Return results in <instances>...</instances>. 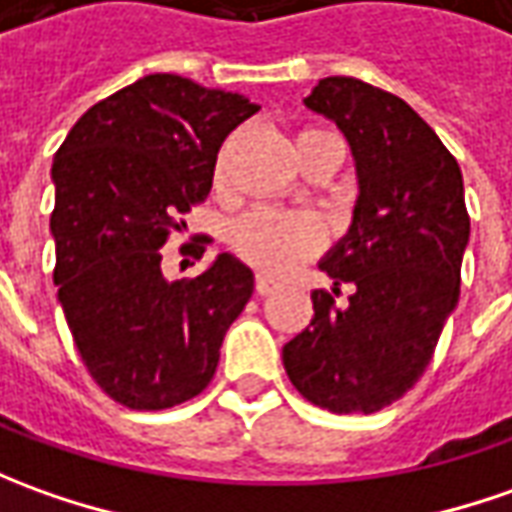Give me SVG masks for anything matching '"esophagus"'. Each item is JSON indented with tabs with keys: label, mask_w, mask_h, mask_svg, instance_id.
Instances as JSON below:
<instances>
[{
	"label": "esophagus",
	"mask_w": 512,
	"mask_h": 512,
	"mask_svg": "<svg viewBox=\"0 0 512 512\" xmlns=\"http://www.w3.org/2000/svg\"><path fill=\"white\" fill-rule=\"evenodd\" d=\"M255 288L260 297H266V294H271V291H277V288H280V283H277V280H271V277H266V274H257Z\"/></svg>",
	"instance_id": "34e87169"
}]
</instances>
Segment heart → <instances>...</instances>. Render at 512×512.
Here are the masks:
<instances>
[{"mask_svg": "<svg viewBox=\"0 0 512 512\" xmlns=\"http://www.w3.org/2000/svg\"><path fill=\"white\" fill-rule=\"evenodd\" d=\"M232 246L257 269L283 274L322 246V227L305 212L257 207L235 221Z\"/></svg>", "mask_w": 512, "mask_h": 512, "instance_id": "1", "label": "heart"}]
</instances>
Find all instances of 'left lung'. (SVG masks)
<instances>
[{"label": "left lung", "instance_id": "left-lung-1", "mask_svg": "<svg viewBox=\"0 0 512 512\" xmlns=\"http://www.w3.org/2000/svg\"><path fill=\"white\" fill-rule=\"evenodd\" d=\"M305 106L342 131L358 196L342 241L319 260L333 280L314 319L283 347L302 398L336 415L398 401L429 367L460 300L471 221L457 159L406 100L358 78H322ZM351 297L336 303L338 288Z\"/></svg>", "mask_w": 512, "mask_h": 512}]
</instances>
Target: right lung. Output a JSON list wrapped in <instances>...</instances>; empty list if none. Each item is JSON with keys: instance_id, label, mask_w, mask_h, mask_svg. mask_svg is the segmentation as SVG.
Masks as SVG:
<instances>
[{"instance_id": "obj_1", "label": "right lung", "mask_w": 512, "mask_h": 512, "mask_svg": "<svg viewBox=\"0 0 512 512\" xmlns=\"http://www.w3.org/2000/svg\"><path fill=\"white\" fill-rule=\"evenodd\" d=\"M255 111L238 92L156 72L95 103L52 159L58 302L86 370L128 409L196 398L255 291L229 252L176 283L159 252L210 193L229 131Z\"/></svg>"}]
</instances>
